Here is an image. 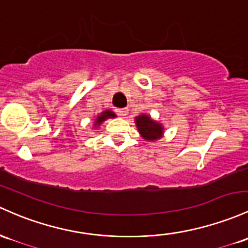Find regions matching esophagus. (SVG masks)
<instances>
[{
	"mask_svg": "<svg viewBox=\"0 0 248 248\" xmlns=\"http://www.w3.org/2000/svg\"><path fill=\"white\" fill-rule=\"evenodd\" d=\"M116 111H118L120 116H126L128 114V108H119V109H116Z\"/></svg>",
	"mask_w": 248,
	"mask_h": 248,
	"instance_id": "1",
	"label": "esophagus"
}]
</instances>
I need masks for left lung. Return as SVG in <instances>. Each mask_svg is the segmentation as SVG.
Returning a JSON list of instances; mask_svg holds the SVG:
<instances>
[{"label":"left lung","instance_id":"1","mask_svg":"<svg viewBox=\"0 0 248 248\" xmlns=\"http://www.w3.org/2000/svg\"><path fill=\"white\" fill-rule=\"evenodd\" d=\"M135 124H137V128L140 133V135L147 141H153L159 140L164 137L165 128L162 126V124L155 121L151 118V115H147V114H141L135 118Z\"/></svg>","mask_w":248,"mask_h":248}]
</instances>
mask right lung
Wrapping results in <instances>:
<instances>
[{
	"mask_svg": "<svg viewBox=\"0 0 248 248\" xmlns=\"http://www.w3.org/2000/svg\"><path fill=\"white\" fill-rule=\"evenodd\" d=\"M113 118H116V115H115V113H114V111H111L109 109L102 111V113H100L99 115L96 116V119L94 120L93 128H95V129L99 128L100 124H101L102 122H105L107 119H113Z\"/></svg>",
	"mask_w": 248,
	"mask_h": 248,
	"instance_id": "obj_1",
	"label": "right lung"
}]
</instances>
